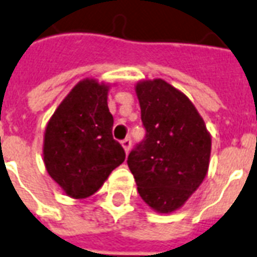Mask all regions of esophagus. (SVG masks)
<instances>
[{
	"label": "esophagus",
	"instance_id": "obj_1",
	"mask_svg": "<svg viewBox=\"0 0 257 257\" xmlns=\"http://www.w3.org/2000/svg\"><path fill=\"white\" fill-rule=\"evenodd\" d=\"M122 146H123V149H124V151H126V153H128V151H130V149H131V139L130 138L123 139Z\"/></svg>",
	"mask_w": 257,
	"mask_h": 257
}]
</instances>
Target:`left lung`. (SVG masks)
<instances>
[{
    "instance_id": "obj_1",
    "label": "left lung",
    "mask_w": 257,
    "mask_h": 257,
    "mask_svg": "<svg viewBox=\"0 0 257 257\" xmlns=\"http://www.w3.org/2000/svg\"><path fill=\"white\" fill-rule=\"evenodd\" d=\"M135 89L146 135L130 151L127 165L142 200L170 213L204 181L210 135L192 101L165 80L141 81Z\"/></svg>"
}]
</instances>
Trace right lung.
Returning a JSON list of instances; mask_svg holds the SVG:
<instances>
[{
  "instance_id": "right-lung-1",
  "label": "right lung",
  "mask_w": 257,
  "mask_h": 257,
  "mask_svg": "<svg viewBox=\"0 0 257 257\" xmlns=\"http://www.w3.org/2000/svg\"><path fill=\"white\" fill-rule=\"evenodd\" d=\"M108 87L85 79L67 95L48 122L44 164L48 174L73 198L99 190L126 158L112 137L114 118L107 106Z\"/></svg>"
}]
</instances>
